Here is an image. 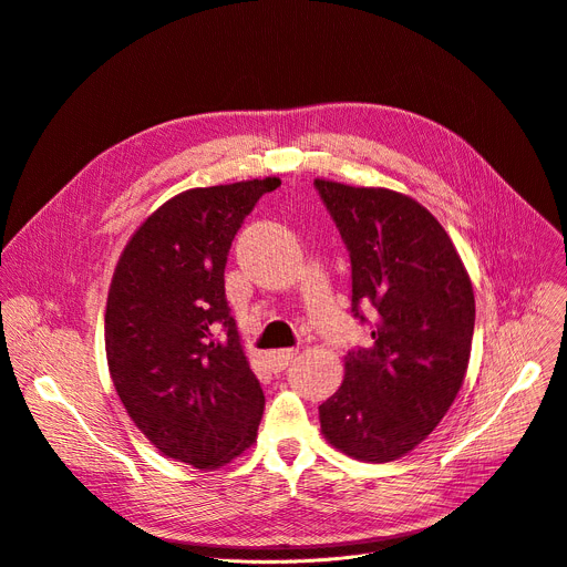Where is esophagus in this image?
I'll use <instances>...</instances> for the list:
<instances>
[{
  "label": "esophagus",
  "mask_w": 567,
  "mask_h": 567,
  "mask_svg": "<svg viewBox=\"0 0 567 567\" xmlns=\"http://www.w3.org/2000/svg\"><path fill=\"white\" fill-rule=\"evenodd\" d=\"M295 354H297L295 350H275V352H270L268 359H270L272 371H284V369H288L290 361L295 359Z\"/></svg>",
  "instance_id": "obj_1"
}]
</instances>
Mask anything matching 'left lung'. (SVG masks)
Returning a JSON list of instances; mask_svg holds the SVG:
<instances>
[{
    "label": "left lung",
    "instance_id": "8db88e82",
    "mask_svg": "<svg viewBox=\"0 0 567 567\" xmlns=\"http://www.w3.org/2000/svg\"><path fill=\"white\" fill-rule=\"evenodd\" d=\"M350 251L352 316L371 348L350 350L339 391L320 405L324 440L365 462L419 446L453 405L470 365L474 288L442 224L384 187L313 183Z\"/></svg>",
    "mask_w": 567,
    "mask_h": 567
}]
</instances>
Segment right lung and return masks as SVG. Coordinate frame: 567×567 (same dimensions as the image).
Listing matches in <instances>:
<instances>
[{
	"label": "right lung",
	"mask_w": 567,
	"mask_h": 567,
	"mask_svg": "<svg viewBox=\"0 0 567 567\" xmlns=\"http://www.w3.org/2000/svg\"><path fill=\"white\" fill-rule=\"evenodd\" d=\"M279 178L187 189L125 245L110 286L105 348L130 419L155 449L217 470L256 442L265 395L230 316L233 238Z\"/></svg>",
	"instance_id": "obj_1"
}]
</instances>
